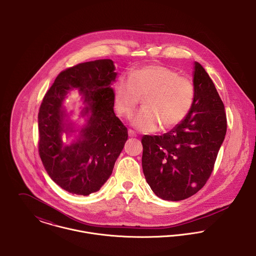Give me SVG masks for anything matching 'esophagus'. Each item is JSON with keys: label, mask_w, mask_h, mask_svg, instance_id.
I'll use <instances>...</instances> for the list:
<instances>
[{"label": "esophagus", "mask_w": 256, "mask_h": 256, "mask_svg": "<svg viewBox=\"0 0 256 256\" xmlns=\"http://www.w3.org/2000/svg\"><path fill=\"white\" fill-rule=\"evenodd\" d=\"M128 135H129L130 137H136V136H137L136 132L133 131L132 129H129V130H128Z\"/></svg>", "instance_id": "obj_1"}]
</instances>
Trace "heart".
<instances>
[{"label": "heart", "instance_id": "obj_1", "mask_svg": "<svg viewBox=\"0 0 256 256\" xmlns=\"http://www.w3.org/2000/svg\"><path fill=\"white\" fill-rule=\"evenodd\" d=\"M117 112L130 118L141 98L144 108L134 119V125L152 132L168 129L182 122L192 108L195 88L191 80L178 76L174 70L162 65H150L129 73L128 78L120 76L113 86Z\"/></svg>", "mask_w": 256, "mask_h": 256}]
</instances>
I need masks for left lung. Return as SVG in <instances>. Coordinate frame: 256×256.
I'll list each match as a JSON object with an SVG mask.
<instances>
[{
    "instance_id": "8db88e82",
    "label": "left lung",
    "mask_w": 256,
    "mask_h": 256,
    "mask_svg": "<svg viewBox=\"0 0 256 256\" xmlns=\"http://www.w3.org/2000/svg\"><path fill=\"white\" fill-rule=\"evenodd\" d=\"M195 98L182 122L162 136L142 138V166L154 193L180 201L197 193L211 176L226 132V116L217 88L195 62Z\"/></svg>"
}]
</instances>
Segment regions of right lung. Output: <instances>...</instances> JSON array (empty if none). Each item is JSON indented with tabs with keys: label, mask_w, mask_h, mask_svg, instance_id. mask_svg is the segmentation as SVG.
Returning <instances> with one entry per match:
<instances>
[{
	"label": "right lung",
	"mask_w": 256,
	"mask_h": 256,
	"mask_svg": "<svg viewBox=\"0 0 256 256\" xmlns=\"http://www.w3.org/2000/svg\"><path fill=\"white\" fill-rule=\"evenodd\" d=\"M114 69L110 59L70 67L57 76L40 104V158L52 180L72 194L86 196L98 191L110 178L128 139L126 126L113 110ZM73 87L79 88L88 104L83 114L90 112L91 116L81 137L65 146L62 141L64 132L62 104Z\"/></svg>",
	"instance_id": "right-lung-1"
}]
</instances>
